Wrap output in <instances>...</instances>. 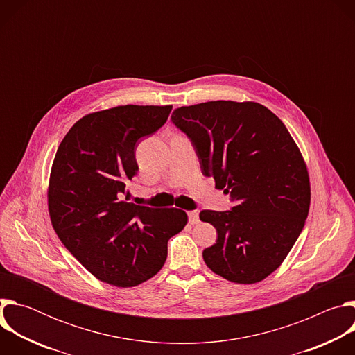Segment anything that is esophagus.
<instances>
[{
    "instance_id": "1",
    "label": "esophagus",
    "mask_w": 355,
    "mask_h": 355,
    "mask_svg": "<svg viewBox=\"0 0 355 355\" xmlns=\"http://www.w3.org/2000/svg\"><path fill=\"white\" fill-rule=\"evenodd\" d=\"M188 220L191 225H196L199 222V214L196 211L188 212Z\"/></svg>"
}]
</instances>
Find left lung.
Returning <instances> with one entry per match:
<instances>
[{
    "mask_svg": "<svg viewBox=\"0 0 355 355\" xmlns=\"http://www.w3.org/2000/svg\"><path fill=\"white\" fill-rule=\"evenodd\" d=\"M173 123L192 141L202 174L229 193L232 211H202L218 240L205 264L236 284L274 272L297 240L311 207L305 162L282 121L257 103L211 101L177 108Z\"/></svg>",
    "mask_w": 355,
    "mask_h": 355,
    "instance_id": "1",
    "label": "left lung"
}]
</instances>
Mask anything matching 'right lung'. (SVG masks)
<instances>
[{"mask_svg":"<svg viewBox=\"0 0 355 355\" xmlns=\"http://www.w3.org/2000/svg\"><path fill=\"white\" fill-rule=\"evenodd\" d=\"M173 107L122 105L88 114L62 140L47 189L49 215L59 239L99 281L136 286L166 263L167 243L188 222L177 208L129 200L140 137L153 135Z\"/></svg>","mask_w":355,"mask_h":355,"instance_id":"obj_1","label":"right lung"}]
</instances>
